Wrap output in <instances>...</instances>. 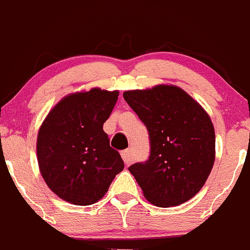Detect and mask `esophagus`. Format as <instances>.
Wrapping results in <instances>:
<instances>
[{"mask_svg":"<svg viewBox=\"0 0 250 250\" xmlns=\"http://www.w3.org/2000/svg\"><path fill=\"white\" fill-rule=\"evenodd\" d=\"M121 156H122V159L123 162L125 163V164H129V163H132V153H130V149L127 148V149H123L122 152H121Z\"/></svg>","mask_w":250,"mask_h":250,"instance_id":"34e87169","label":"esophagus"}]
</instances>
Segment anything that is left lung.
<instances>
[{
	"label": "left lung",
	"mask_w": 250,
	"mask_h": 250,
	"mask_svg": "<svg viewBox=\"0 0 250 250\" xmlns=\"http://www.w3.org/2000/svg\"><path fill=\"white\" fill-rule=\"evenodd\" d=\"M123 98L148 132V159L128 167L145 198L159 207L188 201L202 188L213 167L211 118L176 86L127 91Z\"/></svg>",
	"instance_id": "obj_1"
}]
</instances>
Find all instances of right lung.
I'll use <instances>...</instances> for the list:
<instances>
[{
    "label": "right lung",
    "instance_id": "1",
    "mask_svg": "<svg viewBox=\"0 0 250 250\" xmlns=\"http://www.w3.org/2000/svg\"><path fill=\"white\" fill-rule=\"evenodd\" d=\"M117 98V91L101 88L69 94L42 125L39 169L48 187L64 201L87 206L101 200L125 167L103 130Z\"/></svg>",
    "mask_w": 250,
    "mask_h": 250
}]
</instances>
